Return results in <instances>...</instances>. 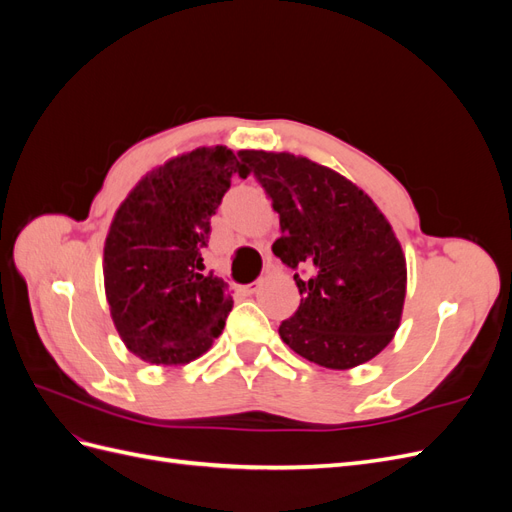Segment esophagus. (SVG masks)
Masks as SVG:
<instances>
[{"label": "esophagus", "mask_w": 512, "mask_h": 512, "mask_svg": "<svg viewBox=\"0 0 512 512\" xmlns=\"http://www.w3.org/2000/svg\"><path fill=\"white\" fill-rule=\"evenodd\" d=\"M260 286H262V280H256V282H252V284L241 286V290H243V292H247V294H254V292H256Z\"/></svg>", "instance_id": "esophagus-1"}]
</instances>
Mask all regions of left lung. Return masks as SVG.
I'll list each match as a JSON object with an SVG mask.
<instances>
[{
	"label": "left lung",
	"instance_id": "1",
	"mask_svg": "<svg viewBox=\"0 0 512 512\" xmlns=\"http://www.w3.org/2000/svg\"><path fill=\"white\" fill-rule=\"evenodd\" d=\"M280 213L273 254L294 273L301 303L280 337L303 359L352 369L374 359L399 329L406 256L359 185L292 153L239 151Z\"/></svg>",
	"mask_w": 512,
	"mask_h": 512
}]
</instances>
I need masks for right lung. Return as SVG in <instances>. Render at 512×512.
Segmentation results:
<instances>
[{
  "instance_id": "1",
  "label": "right lung",
  "mask_w": 512,
  "mask_h": 512,
  "mask_svg": "<svg viewBox=\"0 0 512 512\" xmlns=\"http://www.w3.org/2000/svg\"><path fill=\"white\" fill-rule=\"evenodd\" d=\"M232 175H250L232 149L198 147L138 181L104 241V290L126 348L156 365L205 354L232 307L228 286L203 275L200 247Z\"/></svg>"
}]
</instances>
